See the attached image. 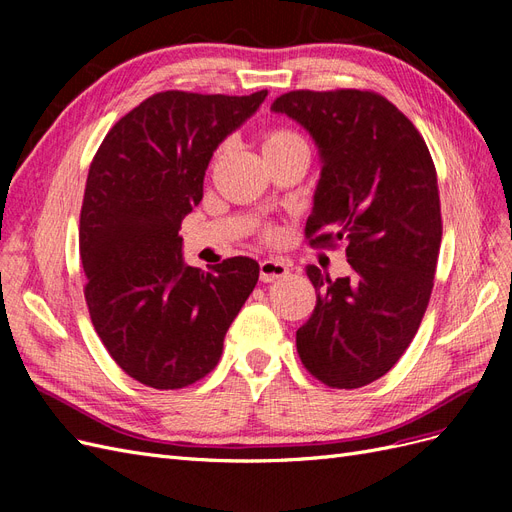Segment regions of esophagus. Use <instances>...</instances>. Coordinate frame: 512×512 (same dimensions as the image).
I'll list each match as a JSON object with an SVG mask.
<instances>
[{
	"label": "esophagus",
	"mask_w": 512,
	"mask_h": 512,
	"mask_svg": "<svg viewBox=\"0 0 512 512\" xmlns=\"http://www.w3.org/2000/svg\"><path fill=\"white\" fill-rule=\"evenodd\" d=\"M290 271H288V265L282 260L277 258H269V260H262L260 262V280L262 282H275V280H282V277H286Z\"/></svg>",
	"instance_id": "obj_1"
}]
</instances>
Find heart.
Segmentation results:
<instances>
[{"mask_svg":"<svg viewBox=\"0 0 512 512\" xmlns=\"http://www.w3.org/2000/svg\"><path fill=\"white\" fill-rule=\"evenodd\" d=\"M290 145H305L303 138L288 128H273L262 134V153L280 151ZM265 235L273 237V228H265Z\"/></svg>","mask_w":512,"mask_h":512,"instance_id":"obj_1","label":"heart"}]
</instances>
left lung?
Instances as JSON below:
<instances>
[{"label":"left lung","instance_id":"left-lung-1","mask_svg":"<svg viewBox=\"0 0 512 512\" xmlns=\"http://www.w3.org/2000/svg\"><path fill=\"white\" fill-rule=\"evenodd\" d=\"M320 149L309 247L346 245L350 277L318 267L314 314L297 331L303 367L331 389L382 378L414 339L436 275L442 213L436 166L414 123L369 89H297L275 98Z\"/></svg>","mask_w":512,"mask_h":512}]
</instances>
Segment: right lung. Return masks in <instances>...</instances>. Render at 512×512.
Segmentation results:
<instances>
[{
  "instance_id": "1",
  "label": "right lung",
  "mask_w": 512,
  "mask_h": 512,
  "mask_svg": "<svg viewBox=\"0 0 512 512\" xmlns=\"http://www.w3.org/2000/svg\"><path fill=\"white\" fill-rule=\"evenodd\" d=\"M168 89L108 130L89 166L79 247L91 322L113 361L173 391L218 365L226 331L258 282V262L185 267L181 220L203 198L209 160L265 102Z\"/></svg>"
}]
</instances>
